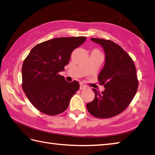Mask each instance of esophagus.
<instances>
[{
  "mask_svg": "<svg viewBox=\"0 0 155 155\" xmlns=\"http://www.w3.org/2000/svg\"><path fill=\"white\" fill-rule=\"evenodd\" d=\"M86 87H86V86H85V85H84V84L80 83V90L86 89Z\"/></svg>",
  "mask_w": 155,
  "mask_h": 155,
  "instance_id": "obj_1",
  "label": "esophagus"
}]
</instances>
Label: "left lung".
Listing matches in <instances>:
<instances>
[{
	"label": "left lung",
	"instance_id": "obj_1",
	"mask_svg": "<svg viewBox=\"0 0 155 155\" xmlns=\"http://www.w3.org/2000/svg\"><path fill=\"white\" fill-rule=\"evenodd\" d=\"M91 40L102 45L106 53L105 65L97 77L105 90L100 93L93 89L95 98L87 104V109L95 117L112 118L124 111L137 93L138 80L135 65L118 44L97 38Z\"/></svg>",
	"mask_w": 155,
	"mask_h": 155
}]
</instances>
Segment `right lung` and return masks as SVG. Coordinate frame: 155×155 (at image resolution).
Listing matches in <instances>:
<instances>
[{"label":"right lung","instance_id":"add662e5","mask_svg":"<svg viewBox=\"0 0 155 155\" xmlns=\"http://www.w3.org/2000/svg\"><path fill=\"white\" fill-rule=\"evenodd\" d=\"M86 40V37H72L46 41L35 46L24 60L22 87L39 112L55 116L68 109L80 84L69 83L59 72L65 70L72 51Z\"/></svg>","mask_w":155,"mask_h":155}]
</instances>
